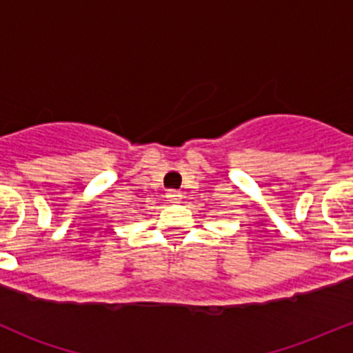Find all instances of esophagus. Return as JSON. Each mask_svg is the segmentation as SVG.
Here are the masks:
<instances>
[{"label":"esophagus","instance_id":"34e87169","mask_svg":"<svg viewBox=\"0 0 353 353\" xmlns=\"http://www.w3.org/2000/svg\"><path fill=\"white\" fill-rule=\"evenodd\" d=\"M165 196L169 198V201H174V203H177L181 199V193L179 191H176V190H169L165 193Z\"/></svg>","mask_w":353,"mask_h":353}]
</instances>
